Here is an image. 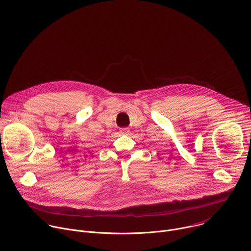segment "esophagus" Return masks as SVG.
Listing matches in <instances>:
<instances>
[{"instance_id":"esophagus-1","label":"esophagus","mask_w":251,"mask_h":251,"mask_svg":"<svg viewBox=\"0 0 251 251\" xmlns=\"http://www.w3.org/2000/svg\"><path fill=\"white\" fill-rule=\"evenodd\" d=\"M120 132H121L122 134H128V133H129V129H128L127 127H123V128L120 129Z\"/></svg>"}]
</instances>
